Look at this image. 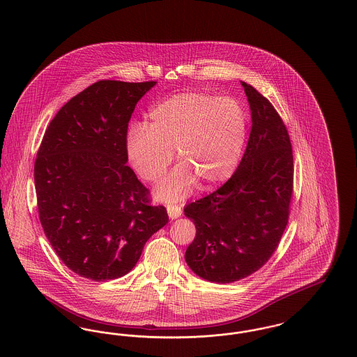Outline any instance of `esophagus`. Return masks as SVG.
<instances>
[{
  "label": "esophagus",
  "instance_id": "1",
  "mask_svg": "<svg viewBox=\"0 0 357 357\" xmlns=\"http://www.w3.org/2000/svg\"><path fill=\"white\" fill-rule=\"evenodd\" d=\"M167 213H169V217L171 220H175V218L181 217L182 208L178 204H167Z\"/></svg>",
  "mask_w": 357,
  "mask_h": 357
}]
</instances>
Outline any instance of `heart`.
<instances>
[{
    "label": "heart",
    "mask_w": 357,
    "mask_h": 357,
    "mask_svg": "<svg viewBox=\"0 0 357 357\" xmlns=\"http://www.w3.org/2000/svg\"><path fill=\"white\" fill-rule=\"evenodd\" d=\"M248 135V116L239 102L207 92H182L153 105L146 128L127 136V155L136 172L159 182L172 163L181 166L156 190L162 201H178L195 183L213 190L237 169Z\"/></svg>",
    "instance_id": "heart-1"
}]
</instances>
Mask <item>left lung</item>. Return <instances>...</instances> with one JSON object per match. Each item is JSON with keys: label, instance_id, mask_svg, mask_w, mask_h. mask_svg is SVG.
<instances>
[{"label": "left lung", "instance_id": "left-lung-1", "mask_svg": "<svg viewBox=\"0 0 357 357\" xmlns=\"http://www.w3.org/2000/svg\"><path fill=\"white\" fill-rule=\"evenodd\" d=\"M252 131L237 170L218 190L185 207L197 234L187 265L207 281L229 284L261 269L277 250L293 195V150L285 123L264 95L242 82Z\"/></svg>", "mask_w": 357, "mask_h": 357}]
</instances>
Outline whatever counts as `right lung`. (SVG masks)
<instances>
[{
    "label": "right lung",
    "instance_id": "1",
    "mask_svg": "<svg viewBox=\"0 0 357 357\" xmlns=\"http://www.w3.org/2000/svg\"><path fill=\"white\" fill-rule=\"evenodd\" d=\"M156 82L99 80L51 120L34 162L38 218L73 273L108 281L130 272L169 215L126 163L128 121Z\"/></svg>",
    "mask_w": 357,
    "mask_h": 357
}]
</instances>
